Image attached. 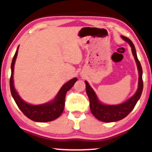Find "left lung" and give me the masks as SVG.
I'll use <instances>...</instances> for the list:
<instances>
[{
  "mask_svg": "<svg viewBox=\"0 0 152 152\" xmlns=\"http://www.w3.org/2000/svg\"><path fill=\"white\" fill-rule=\"evenodd\" d=\"M122 38L127 42L132 48V52L134 57L135 61H136L137 68L139 71V83L138 88L135 93L132 97H130L128 100L120 104L117 105H108L104 104L99 101L96 95L95 92L93 89L90 87L89 83L87 81H85L86 85V92L90 99V107L91 112L94 117L99 121L104 122H117L121 120L126 117L132 111L134 108L137 102L142 95V90H143V80H142V68L136 53L135 47L133 42L127 38L122 35Z\"/></svg>",
  "mask_w": 152,
  "mask_h": 152,
  "instance_id": "1",
  "label": "left lung"
}]
</instances>
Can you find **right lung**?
<instances>
[{
	"mask_svg": "<svg viewBox=\"0 0 152 152\" xmlns=\"http://www.w3.org/2000/svg\"><path fill=\"white\" fill-rule=\"evenodd\" d=\"M18 48H17L15 55L12 58L11 63V76L10 79V88L11 92L12 97H13L16 104L21 112L26 116L28 118L31 120L37 122H48L54 119L58 118L63 112L65 108V99L66 93L68 90L72 88V87L77 80L76 77L73 78L69 81L66 83L61 87L60 91L55 99L50 102L46 103L43 104L33 105L30 104L28 103L23 101L19 94L16 92L13 84V71L15 62L18 55Z\"/></svg>",
	"mask_w": 152,
	"mask_h": 152,
	"instance_id": "right-lung-1",
	"label": "right lung"
}]
</instances>
